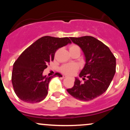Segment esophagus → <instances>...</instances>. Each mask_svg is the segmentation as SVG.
<instances>
[{
    "instance_id": "34e87169",
    "label": "esophagus",
    "mask_w": 130,
    "mask_h": 130,
    "mask_svg": "<svg viewBox=\"0 0 130 130\" xmlns=\"http://www.w3.org/2000/svg\"><path fill=\"white\" fill-rule=\"evenodd\" d=\"M64 77H66V76H65V77H63V78H64Z\"/></svg>"
}]
</instances>
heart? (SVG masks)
<instances>
[{
    "instance_id": "1",
    "label": "heart",
    "mask_w": 130,
    "mask_h": 130,
    "mask_svg": "<svg viewBox=\"0 0 130 130\" xmlns=\"http://www.w3.org/2000/svg\"><path fill=\"white\" fill-rule=\"evenodd\" d=\"M74 48H79L78 46L76 45H71L70 47V49H74ZM79 69V65L77 63H68L63 65L61 68V71L64 74L67 75H72L75 73Z\"/></svg>"
}]
</instances>
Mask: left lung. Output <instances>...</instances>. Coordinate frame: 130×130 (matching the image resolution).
I'll return each mask as SVG.
<instances>
[{
  "label": "left lung",
  "instance_id": "obj_1",
  "mask_svg": "<svg viewBox=\"0 0 130 130\" xmlns=\"http://www.w3.org/2000/svg\"><path fill=\"white\" fill-rule=\"evenodd\" d=\"M70 39L84 53L86 63L79 77L85 81L81 84L75 77L74 86L67 90L77 100H92L104 93L109 86L116 73V57L108 46L93 37H71Z\"/></svg>",
  "mask_w": 130,
  "mask_h": 130
}]
</instances>
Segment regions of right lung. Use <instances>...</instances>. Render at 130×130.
<instances>
[{
    "label": "right lung",
    "instance_id": "obj_1",
    "mask_svg": "<svg viewBox=\"0 0 130 130\" xmlns=\"http://www.w3.org/2000/svg\"><path fill=\"white\" fill-rule=\"evenodd\" d=\"M68 43L71 42L68 37L44 36L37 40L19 56L13 64L11 76L13 89L19 99L35 103L46 98L49 83L54 76H43V71L54 60L56 51ZM55 75L62 77L59 73Z\"/></svg>",
    "mask_w": 130,
    "mask_h": 130
}]
</instances>
